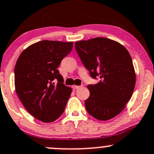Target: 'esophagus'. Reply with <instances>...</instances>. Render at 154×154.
<instances>
[{"label":"esophagus","mask_w":154,"mask_h":154,"mask_svg":"<svg viewBox=\"0 0 154 154\" xmlns=\"http://www.w3.org/2000/svg\"><path fill=\"white\" fill-rule=\"evenodd\" d=\"M80 87H81V86H79V85H72V88H73V89H74V90L78 89V88H80Z\"/></svg>","instance_id":"1"}]
</instances>
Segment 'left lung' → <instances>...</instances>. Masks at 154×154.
Here are the masks:
<instances>
[{
    "instance_id": "8db88e82",
    "label": "left lung",
    "mask_w": 154,
    "mask_h": 154,
    "mask_svg": "<svg viewBox=\"0 0 154 154\" xmlns=\"http://www.w3.org/2000/svg\"><path fill=\"white\" fill-rule=\"evenodd\" d=\"M75 48L91 77L100 78L98 83L87 86L90 96L85 108L95 119L109 120L124 109L134 92L131 57L122 44L106 38L77 41Z\"/></svg>"
}]
</instances>
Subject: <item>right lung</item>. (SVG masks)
Masks as SVG:
<instances>
[{"mask_svg": "<svg viewBox=\"0 0 154 154\" xmlns=\"http://www.w3.org/2000/svg\"><path fill=\"white\" fill-rule=\"evenodd\" d=\"M73 43L42 40L24 49L16 63V93L28 112L41 122L58 119L70 97L72 89L63 83L57 68L71 52ZM54 79L57 84H54Z\"/></svg>", "mask_w": 154, "mask_h": 154, "instance_id": "1", "label": "right lung"}]
</instances>
